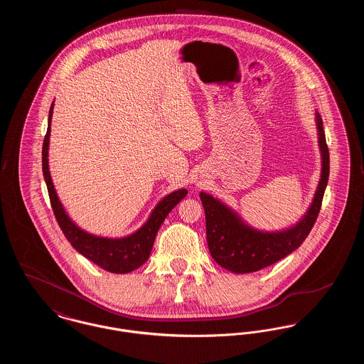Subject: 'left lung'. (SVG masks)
Instances as JSON below:
<instances>
[{"mask_svg": "<svg viewBox=\"0 0 364 364\" xmlns=\"http://www.w3.org/2000/svg\"><path fill=\"white\" fill-rule=\"evenodd\" d=\"M318 143L322 156V171L318 188L307 213L296 225L276 232H262L247 225L236 211L206 192H200V200L206 214V236L208 250L220 266L226 270L244 274L258 272L299 248L309 236L322 206L323 193L329 180V149L323 124L315 113Z\"/></svg>", "mask_w": 364, "mask_h": 364, "instance_id": "obj_1", "label": "left lung"}]
</instances>
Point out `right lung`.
Wrapping results in <instances>:
<instances>
[{
  "label": "right lung",
  "mask_w": 364,
  "mask_h": 364,
  "mask_svg": "<svg viewBox=\"0 0 364 364\" xmlns=\"http://www.w3.org/2000/svg\"><path fill=\"white\" fill-rule=\"evenodd\" d=\"M53 106L49 110V122L48 132L43 140L42 147V171L48 186V192L52 203L53 213L55 220L61 228L63 233L72 244V247L86 257L87 259L94 262L106 272L125 274L140 267L146 260L149 259L150 252L153 250L156 232L162 225L166 215L172 211L174 206L180 203L183 198L188 193V191L177 190L166 195L162 200L158 202L154 210L151 211L149 220L129 236L120 239H109L100 237L95 235H90L86 230L76 225L67 214L63 203L60 202L57 192L53 186L52 177L49 172V140H50V124H52Z\"/></svg>",
  "instance_id": "add662e5"
}]
</instances>
